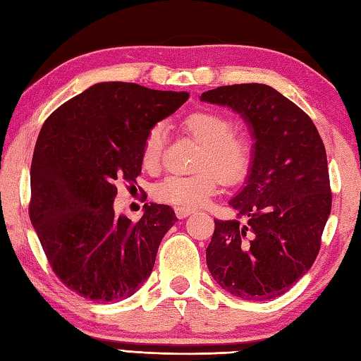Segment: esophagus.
Returning <instances> with one entry per match:
<instances>
[{
  "instance_id": "obj_1",
  "label": "esophagus",
  "mask_w": 361,
  "mask_h": 361,
  "mask_svg": "<svg viewBox=\"0 0 361 361\" xmlns=\"http://www.w3.org/2000/svg\"><path fill=\"white\" fill-rule=\"evenodd\" d=\"M192 212H194V209H189V208H176L175 209V214H176V217H178V219H186Z\"/></svg>"
}]
</instances>
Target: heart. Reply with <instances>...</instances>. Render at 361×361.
I'll list each match as a JSON object with an SVG mask.
<instances>
[{
    "label": "heart",
    "instance_id": "1",
    "mask_svg": "<svg viewBox=\"0 0 361 361\" xmlns=\"http://www.w3.org/2000/svg\"><path fill=\"white\" fill-rule=\"evenodd\" d=\"M183 127L202 144L195 167L190 175H169L153 188L158 202L197 208L216 195L220 178L234 185L245 178L252 161V145L247 136L233 132V122L216 110L203 109L189 113ZM164 150V127L153 126L144 137L141 159L145 169H157Z\"/></svg>",
    "mask_w": 361,
    "mask_h": 361
}]
</instances>
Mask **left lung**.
I'll use <instances>...</instances> for the list:
<instances>
[{
  "mask_svg": "<svg viewBox=\"0 0 361 361\" xmlns=\"http://www.w3.org/2000/svg\"><path fill=\"white\" fill-rule=\"evenodd\" d=\"M200 99L239 113L255 140L245 186L229 200L235 219L214 220L209 273L242 299L278 298L310 270L331 216L323 140L307 114L264 83L219 87Z\"/></svg>",
  "mask_w": 361,
  "mask_h": 361,
  "instance_id": "left-lung-1",
  "label": "left lung"
}]
</instances>
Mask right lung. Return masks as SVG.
I'll use <instances>...</instances> for the list:
<instances>
[{
	"instance_id": "right-lung-1",
	"label": "right lung",
	"mask_w": 361,
	"mask_h": 361,
	"mask_svg": "<svg viewBox=\"0 0 361 361\" xmlns=\"http://www.w3.org/2000/svg\"><path fill=\"white\" fill-rule=\"evenodd\" d=\"M189 99L127 82H102L44 121L30 164L29 217L52 271L91 301L136 293L178 220L167 204H144L133 224L114 214L116 181L136 183L149 130Z\"/></svg>"
}]
</instances>
